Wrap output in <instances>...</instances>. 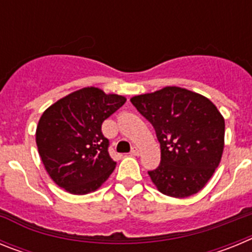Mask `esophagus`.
Listing matches in <instances>:
<instances>
[{
	"mask_svg": "<svg viewBox=\"0 0 252 252\" xmlns=\"http://www.w3.org/2000/svg\"><path fill=\"white\" fill-rule=\"evenodd\" d=\"M131 155H133V157H139L140 155V150L137 148H132V150H131Z\"/></svg>",
	"mask_w": 252,
	"mask_h": 252,
	"instance_id": "esophagus-1",
	"label": "esophagus"
}]
</instances>
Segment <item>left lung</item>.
I'll list each match as a JSON object with an SVG mask.
<instances>
[{
  "label": "left lung",
  "instance_id": "8db88e82",
  "mask_svg": "<svg viewBox=\"0 0 252 252\" xmlns=\"http://www.w3.org/2000/svg\"><path fill=\"white\" fill-rule=\"evenodd\" d=\"M131 103L154 126L161 161L149 171L162 194L187 198L204 188L220 165L224 119L207 97L180 87L135 95Z\"/></svg>",
  "mask_w": 252,
  "mask_h": 252
}]
</instances>
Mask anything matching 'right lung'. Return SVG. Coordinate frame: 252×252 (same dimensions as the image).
Listing matches in <instances>:
<instances>
[{
  "label": "right lung",
  "instance_id": "add662e5",
  "mask_svg": "<svg viewBox=\"0 0 252 252\" xmlns=\"http://www.w3.org/2000/svg\"><path fill=\"white\" fill-rule=\"evenodd\" d=\"M126 97L86 87L48 107L36 127V145L46 173L70 194L94 192L108 179L116 161L108 154L102 122Z\"/></svg>",
  "mask_w": 252,
  "mask_h": 252
}]
</instances>
